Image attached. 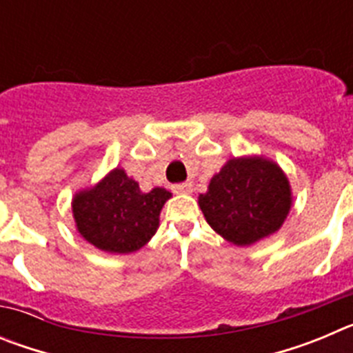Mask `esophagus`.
<instances>
[{
	"instance_id": "1",
	"label": "esophagus",
	"mask_w": 353,
	"mask_h": 353,
	"mask_svg": "<svg viewBox=\"0 0 353 353\" xmlns=\"http://www.w3.org/2000/svg\"><path fill=\"white\" fill-rule=\"evenodd\" d=\"M173 192H176V194H191L192 183L191 182L176 183V185H173Z\"/></svg>"
}]
</instances>
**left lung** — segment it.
Segmentation results:
<instances>
[{"instance_id":"1","label":"left lung","mask_w":353,"mask_h":353,"mask_svg":"<svg viewBox=\"0 0 353 353\" xmlns=\"http://www.w3.org/2000/svg\"><path fill=\"white\" fill-rule=\"evenodd\" d=\"M293 203L292 185L281 166L263 155L226 161L212 176L198 205L217 235L249 248L279 232Z\"/></svg>"}]
</instances>
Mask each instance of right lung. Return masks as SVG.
I'll list each match as a JSON object with an SVG mask.
<instances>
[{
  "label": "right lung",
  "instance_id": "obj_1",
  "mask_svg": "<svg viewBox=\"0 0 353 353\" xmlns=\"http://www.w3.org/2000/svg\"><path fill=\"white\" fill-rule=\"evenodd\" d=\"M170 198L164 187L143 192L139 183L117 166L95 185L74 194L72 215L77 233L88 244L104 252L129 254L155 235L161 210Z\"/></svg>",
  "mask_w": 353,
  "mask_h": 353
}]
</instances>
